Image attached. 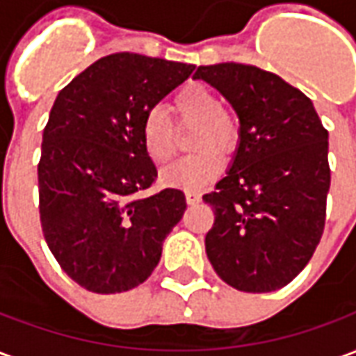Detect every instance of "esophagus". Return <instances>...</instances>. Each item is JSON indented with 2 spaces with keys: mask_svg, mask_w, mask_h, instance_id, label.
<instances>
[{
  "mask_svg": "<svg viewBox=\"0 0 356 356\" xmlns=\"http://www.w3.org/2000/svg\"><path fill=\"white\" fill-rule=\"evenodd\" d=\"M185 196H186V202H188V204H198L202 198V194L198 193V191H186Z\"/></svg>",
  "mask_w": 356,
  "mask_h": 356,
  "instance_id": "obj_1",
  "label": "esophagus"
}]
</instances>
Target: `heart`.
I'll return each mask as SVG.
<instances>
[{"mask_svg":"<svg viewBox=\"0 0 356 356\" xmlns=\"http://www.w3.org/2000/svg\"><path fill=\"white\" fill-rule=\"evenodd\" d=\"M173 112L181 122H194L193 147L198 148L193 154H186L165 168L162 181L165 185L185 188V191H198L209 185L213 179L223 171V154L231 152L238 143V122L231 110L221 106L217 95L204 86H191L183 89L173 101ZM140 137L145 143L148 156L154 162H168L173 150V127L162 110H150L143 125ZM211 144H216L211 147Z\"/></svg>","mask_w":356,"mask_h":356,"instance_id":"b5f03b06","label":"heart"}]
</instances>
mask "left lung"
I'll return each mask as SVG.
<instances>
[{
    "label": "left lung",
    "instance_id": "obj_1",
    "mask_svg": "<svg viewBox=\"0 0 356 356\" xmlns=\"http://www.w3.org/2000/svg\"><path fill=\"white\" fill-rule=\"evenodd\" d=\"M231 102L238 148L216 191L206 254L221 280L248 293L275 291L305 268L321 242L330 191L328 131L311 99L252 65L198 66Z\"/></svg>",
    "mask_w": 356,
    "mask_h": 356
}]
</instances>
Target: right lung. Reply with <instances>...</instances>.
Wrapping results in <instances>:
<instances>
[{
    "label": "right lung",
    "mask_w": 356,
    "mask_h": 356,
    "mask_svg": "<svg viewBox=\"0 0 356 356\" xmlns=\"http://www.w3.org/2000/svg\"><path fill=\"white\" fill-rule=\"evenodd\" d=\"M194 68L114 53L57 95L38 163L40 221L51 254L81 288L120 293L145 282L185 213L179 188L145 194L158 171L140 125Z\"/></svg>",
    "instance_id": "1"
}]
</instances>
